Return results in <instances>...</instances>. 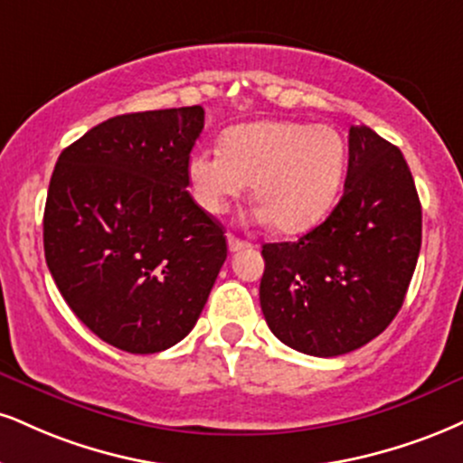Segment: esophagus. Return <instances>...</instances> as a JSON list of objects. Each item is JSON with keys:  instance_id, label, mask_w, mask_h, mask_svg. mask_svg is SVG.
Masks as SVG:
<instances>
[{"instance_id": "esophagus-1", "label": "esophagus", "mask_w": 463, "mask_h": 463, "mask_svg": "<svg viewBox=\"0 0 463 463\" xmlns=\"http://www.w3.org/2000/svg\"><path fill=\"white\" fill-rule=\"evenodd\" d=\"M243 248H250V243L235 235H228V250H231V252H239V250H243Z\"/></svg>"}]
</instances>
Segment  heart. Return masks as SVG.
I'll return each mask as SVG.
<instances>
[{"label":"heart","mask_w":463,"mask_h":463,"mask_svg":"<svg viewBox=\"0 0 463 463\" xmlns=\"http://www.w3.org/2000/svg\"><path fill=\"white\" fill-rule=\"evenodd\" d=\"M343 164V137L330 125L259 120L228 129L222 150H194L187 176L209 213H222L252 181L260 220H274L282 232H302L330 209Z\"/></svg>","instance_id":"b5f03b06"}]
</instances>
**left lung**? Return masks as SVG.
Listing matches in <instances>:
<instances>
[{
    "label": "left lung",
    "mask_w": 463,
    "mask_h": 463,
    "mask_svg": "<svg viewBox=\"0 0 463 463\" xmlns=\"http://www.w3.org/2000/svg\"><path fill=\"white\" fill-rule=\"evenodd\" d=\"M420 237V200L403 153L369 127H352L343 196L327 220L298 241L263 246L267 326L317 358L362 347L403 306Z\"/></svg>",
    "instance_id": "8db88e82"
}]
</instances>
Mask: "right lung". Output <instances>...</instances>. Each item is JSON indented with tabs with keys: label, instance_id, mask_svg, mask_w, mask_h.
Segmentation results:
<instances>
[{
	"label": "right lung",
	"instance_id": "obj_1",
	"mask_svg": "<svg viewBox=\"0 0 463 463\" xmlns=\"http://www.w3.org/2000/svg\"><path fill=\"white\" fill-rule=\"evenodd\" d=\"M203 127L200 105L114 116L55 164L47 267L77 319L122 352L183 341L226 260L224 228L185 189Z\"/></svg>",
	"mask_w": 463,
	"mask_h": 463
}]
</instances>
